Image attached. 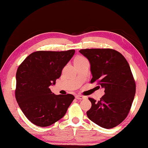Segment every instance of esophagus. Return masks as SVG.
Listing matches in <instances>:
<instances>
[{
  "label": "esophagus",
  "mask_w": 148,
  "mask_h": 148,
  "mask_svg": "<svg viewBox=\"0 0 148 148\" xmlns=\"http://www.w3.org/2000/svg\"><path fill=\"white\" fill-rule=\"evenodd\" d=\"M75 98L78 99V100H84V99H86V98L84 96H82V95H76Z\"/></svg>",
  "instance_id": "34e87169"
}]
</instances>
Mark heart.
Here are the masks:
<instances>
[{"label": "heart", "mask_w": 148, "mask_h": 148, "mask_svg": "<svg viewBox=\"0 0 148 148\" xmlns=\"http://www.w3.org/2000/svg\"><path fill=\"white\" fill-rule=\"evenodd\" d=\"M82 59H84V58H82V57H78V58H77L76 59H75V60H82Z\"/></svg>", "instance_id": "1"}]
</instances>
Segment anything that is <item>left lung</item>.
<instances>
[{"label": "left lung", "instance_id": "obj_1", "mask_svg": "<svg viewBox=\"0 0 148 148\" xmlns=\"http://www.w3.org/2000/svg\"><path fill=\"white\" fill-rule=\"evenodd\" d=\"M79 52L90 62L91 83L98 81L105 92L98 102L89 98L92 107L87 116L102 128H113L125 120L134 99L135 83L129 64L120 52L109 48Z\"/></svg>", "mask_w": 148, "mask_h": 148}]
</instances>
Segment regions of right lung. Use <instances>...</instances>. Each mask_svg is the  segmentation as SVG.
Returning a JSON list of instances; mask_svg holds the SVG:
<instances>
[{
    "mask_svg": "<svg viewBox=\"0 0 148 148\" xmlns=\"http://www.w3.org/2000/svg\"><path fill=\"white\" fill-rule=\"evenodd\" d=\"M75 50L37 51L29 54L16 73L15 98L29 121L39 127L50 126L60 120L75 97L56 95L49 88L61 75Z\"/></svg>",
    "mask_w": 148,
    "mask_h": 148,
    "instance_id": "1",
    "label": "right lung"
}]
</instances>
